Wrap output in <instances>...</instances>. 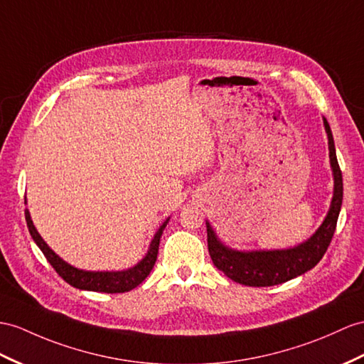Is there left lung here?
<instances>
[{"label":"left lung","instance_id":"left-lung-1","mask_svg":"<svg viewBox=\"0 0 364 364\" xmlns=\"http://www.w3.org/2000/svg\"><path fill=\"white\" fill-rule=\"evenodd\" d=\"M324 128L329 139V157L335 181L331 210L324 223L304 244L294 249L273 252H236L228 249L219 241L207 223V241L211 261L230 279L250 287L277 286L314 269L321 261L333 237L343 202V176L338 161H336L332 131L326 119Z\"/></svg>","mask_w":364,"mask_h":364}]
</instances>
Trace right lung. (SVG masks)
Returning <instances> with one entry per match:
<instances>
[{"label":"right lung","instance_id":"1","mask_svg":"<svg viewBox=\"0 0 364 364\" xmlns=\"http://www.w3.org/2000/svg\"><path fill=\"white\" fill-rule=\"evenodd\" d=\"M26 215V223H28L29 233L32 239L40 247L43 255L46 256L49 264L54 267V270L63 278L68 284L73 287L82 289V290H92V291H105V294H123V291H129L134 287H137L141 281H144L149 272L153 270L157 253H159V242H161V236L164 233V228L166 227V223L162 224V227L157 230V233L153 239L151 245H149V250L146 256L141 259L136 267L123 270V272H85L78 270L73 265H69L61 258L52 252L48 244L43 241V237L38 235L37 228L33 227L32 219L28 210H24Z\"/></svg>","mask_w":364,"mask_h":364}]
</instances>
